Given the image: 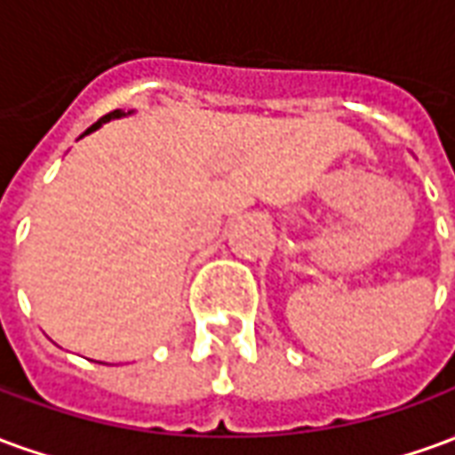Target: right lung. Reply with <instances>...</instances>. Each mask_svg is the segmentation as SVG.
Listing matches in <instances>:
<instances>
[{
  "instance_id": "1",
  "label": "right lung",
  "mask_w": 455,
  "mask_h": 455,
  "mask_svg": "<svg viewBox=\"0 0 455 455\" xmlns=\"http://www.w3.org/2000/svg\"><path fill=\"white\" fill-rule=\"evenodd\" d=\"M129 114H131V112H129ZM119 116H126V112H121V109H114V112H109V114H107V116H102V119L97 121V124H92L90 129L84 131L83 136H87V133H92V131H97V129H100V126H102V124H107V121L119 119ZM83 136H80V139H83Z\"/></svg>"
}]
</instances>
